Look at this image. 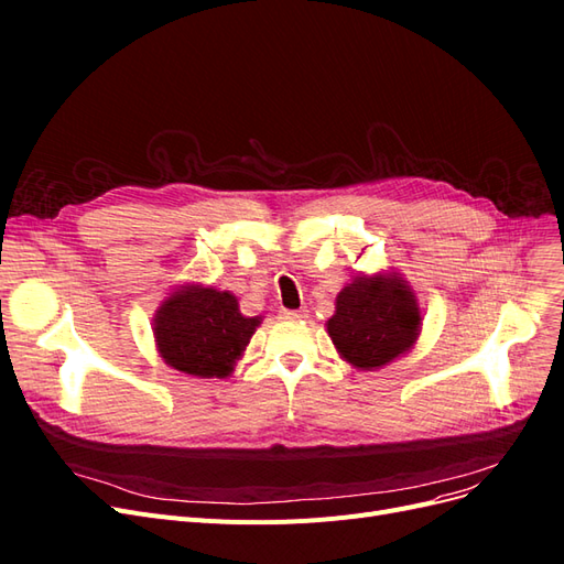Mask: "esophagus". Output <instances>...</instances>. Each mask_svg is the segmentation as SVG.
Segmentation results:
<instances>
[{"label": "esophagus", "instance_id": "1", "mask_svg": "<svg viewBox=\"0 0 564 564\" xmlns=\"http://www.w3.org/2000/svg\"><path fill=\"white\" fill-rule=\"evenodd\" d=\"M305 315H308V311H282V317L284 319H301V317H305Z\"/></svg>", "mask_w": 564, "mask_h": 564}]
</instances>
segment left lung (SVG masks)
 <instances>
[{
    "label": "left lung",
    "instance_id": "8db88e82",
    "mask_svg": "<svg viewBox=\"0 0 564 564\" xmlns=\"http://www.w3.org/2000/svg\"><path fill=\"white\" fill-rule=\"evenodd\" d=\"M327 332L352 367L377 369L414 346L421 311L416 296L395 275L357 278L336 296Z\"/></svg>",
    "mask_w": 564,
    "mask_h": 564
}]
</instances>
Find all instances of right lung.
<instances>
[{"label":"right lung","instance_id":"obj_1","mask_svg":"<svg viewBox=\"0 0 564 564\" xmlns=\"http://www.w3.org/2000/svg\"><path fill=\"white\" fill-rule=\"evenodd\" d=\"M261 317H245L237 299L212 286H185L155 317V340L169 367L199 379H224Z\"/></svg>","mask_w":564,"mask_h":564}]
</instances>
